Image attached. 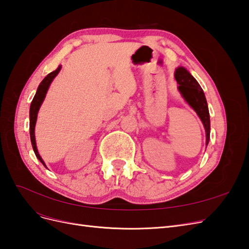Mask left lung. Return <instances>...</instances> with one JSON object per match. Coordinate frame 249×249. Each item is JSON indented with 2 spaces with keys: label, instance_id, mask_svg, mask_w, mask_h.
<instances>
[{
  "label": "left lung",
  "instance_id": "obj_1",
  "mask_svg": "<svg viewBox=\"0 0 249 249\" xmlns=\"http://www.w3.org/2000/svg\"><path fill=\"white\" fill-rule=\"evenodd\" d=\"M175 79L178 82V89L185 102L196 112L206 131V145L210 140V113L205 93L198 82L185 67L178 66L175 71Z\"/></svg>",
  "mask_w": 249,
  "mask_h": 249
}]
</instances>
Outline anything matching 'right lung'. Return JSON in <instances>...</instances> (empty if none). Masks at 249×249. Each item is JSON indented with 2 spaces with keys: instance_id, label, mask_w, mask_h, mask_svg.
<instances>
[{
  "instance_id": "right-lung-1",
  "label": "right lung",
  "mask_w": 249,
  "mask_h": 249,
  "mask_svg": "<svg viewBox=\"0 0 249 249\" xmlns=\"http://www.w3.org/2000/svg\"><path fill=\"white\" fill-rule=\"evenodd\" d=\"M62 66L59 65L58 69L54 71L50 72L48 76L44 78L41 83L39 84L38 88H37V91L33 97V101L31 103V106H30V138H31V143H32V147L34 153L37 157V159H38L42 164L44 167H47L46 163L42 160V158L40 157L39 153H38V149H37L36 146V140H35V125H36V120H37V114H38V111L40 109V106L42 105L44 99H46V95L48 90L50 88L51 83L53 82L56 78L57 74L59 73V71H61Z\"/></svg>"
}]
</instances>
